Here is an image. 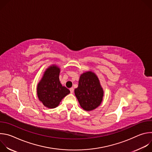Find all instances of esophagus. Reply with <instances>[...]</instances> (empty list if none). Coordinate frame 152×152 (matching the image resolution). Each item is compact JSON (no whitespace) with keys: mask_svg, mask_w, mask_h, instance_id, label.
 Instances as JSON below:
<instances>
[{"mask_svg":"<svg viewBox=\"0 0 152 152\" xmlns=\"http://www.w3.org/2000/svg\"><path fill=\"white\" fill-rule=\"evenodd\" d=\"M70 93H73V91H74V88H73V87L71 88H70Z\"/></svg>","mask_w":152,"mask_h":152,"instance_id":"1","label":"esophagus"}]
</instances>
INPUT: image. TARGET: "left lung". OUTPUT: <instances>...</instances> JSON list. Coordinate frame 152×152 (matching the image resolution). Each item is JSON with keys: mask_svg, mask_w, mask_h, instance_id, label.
<instances>
[{"mask_svg": "<svg viewBox=\"0 0 152 152\" xmlns=\"http://www.w3.org/2000/svg\"><path fill=\"white\" fill-rule=\"evenodd\" d=\"M75 94L84 110L90 111L97 107L103 100V90L96 75L92 72L82 73Z\"/></svg>", "mask_w": 152, "mask_h": 152, "instance_id": "obj_1", "label": "left lung"}]
</instances>
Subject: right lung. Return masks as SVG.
<instances>
[{"mask_svg":"<svg viewBox=\"0 0 152 152\" xmlns=\"http://www.w3.org/2000/svg\"><path fill=\"white\" fill-rule=\"evenodd\" d=\"M60 69L52 65L46 70L37 85V95L39 100L46 107L55 108L62 99L70 91L59 81Z\"/></svg>","mask_w":152,"mask_h":152,"instance_id":"add662e5","label":"right lung"}]
</instances>
